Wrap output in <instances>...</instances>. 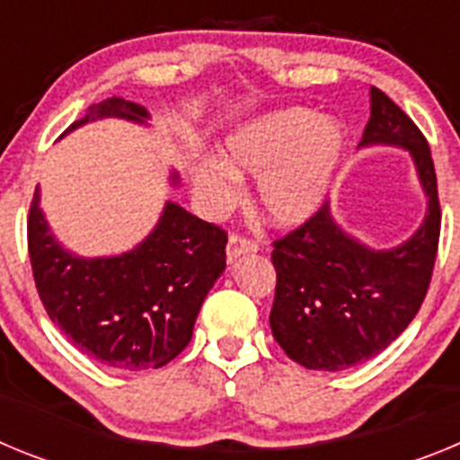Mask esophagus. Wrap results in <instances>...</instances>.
<instances>
[{"mask_svg": "<svg viewBox=\"0 0 460 460\" xmlns=\"http://www.w3.org/2000/svg\"><path fill=\"white\" fill-rule=\"evenodd\" d=\"M258 249H260V243L255 242V239L242 237V234H230V239H227V249H226L227 262H233V260H237L239 255L255 253V251H258Z\"/></svg>", "mask_w": 460, "mask_h": 460, "instance_id": "obj_1", "label": "esophagus"}]
</instances>
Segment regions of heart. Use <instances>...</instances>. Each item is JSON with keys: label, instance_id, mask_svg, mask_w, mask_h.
Wrapping results in <instances>:
<instances>
[{"label": "heart", "instance_id": "obj_1", "mask_svg": "<svg viewBox=\"0 0 460 460\" xmlns=\"http://www.w3.org/2000/svg\"><path fill=\"white\" fill-rule=\"evenodd\" d=\"M343 149V128L313 110L260 117L226 140L227 161L193 168L195 193L211 211H227L242 195V174L260 177V209L276 226H295L320 205Z\"/></svg>", "mask_w": 460, "mask_h": 460}]
</instances>
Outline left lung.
Returning <instances> with one entry per match:
<instances>
[{"label":"left lung","instance_id":"1","mask_svg":"<svg viewBox=\"0 0 460 460\" xmlns=\"http://www.w3.org/2000/svg\"><path fill=\"white\" fill-rule=\"evenodd\" d=\"M368 145L412 154L429 209L420 230L389 251L345 234L329 202L276 239L271 334L292 361L311 371H343L385 350L417 315L436 267L442 214L429 142L377 87H371V119L359 147Z\"/></svg>","mask_w":460,"mask_h":460}]
</instances>
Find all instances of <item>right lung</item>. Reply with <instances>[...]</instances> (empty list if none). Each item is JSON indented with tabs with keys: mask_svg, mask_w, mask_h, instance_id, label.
<instances>
[{
	"mask_svg": "<svg viewBox=\"0 0 460 460\" xmlns=\"http://www.w3.org/2000/svg\"><path fill=\"white\" fill-rule=\"evenodd\" d=\"M101 117L145 124L149 115L140 103L112 96L92 105L66 133ZM226 243L223 227L168 202L140 246L84 260L50 234L39 186L27 217L31 271L48 315L80 350L117 371L161 368L184 350L207 292L226 270Z\"/></svg>",
	"mask_w": 460,
	"mask_h": 460,
	"instance_id": "1",
	"label": "right lung"
}]
</instances>
